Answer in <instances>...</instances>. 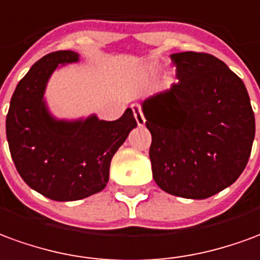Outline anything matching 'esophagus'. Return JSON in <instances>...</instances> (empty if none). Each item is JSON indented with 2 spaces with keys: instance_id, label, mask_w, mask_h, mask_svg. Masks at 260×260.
Masks as SVG:
<instances>
[{
  "instance_id": "34e87169",
  "label": "esophagus",
  "mask_w": 260,
  "mask_h": 260,
  "mask_svg": "<svg viewBox=\"0 0 260 260\" xmlns=\"http://www.w3.org/2000/svg\"><path fill=\"white\" fill-rule=\"evenodd\" d=\"M132 110H133V115L136 117V121L139 126H144L145 124V117L143 115V109L139 104H133L132 105Z\"/></svg>"
}]
</instances>
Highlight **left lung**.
Masks as SVG:
<instances>
[{
  "label": "left lung",
  "instance_id": "obj_1",
  "mask_svg": "<svg viewBox=\"0 0 260 260\" xmlns=\"http://www.w3.org/2000/svg\"><path fill=\"white\" fill-rule=\"evenodd\" d=\"M171 60L179 81L143 102L152 178L169 194L207 199L246 167L255 115L244 82L224 61L198 51Z\"/></svg>",
  "mask_w": 260,
  "mask_h": 260
}]
</instances>
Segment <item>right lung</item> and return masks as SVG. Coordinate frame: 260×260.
<instances>
[{"instance_id": "1", "label": "right lung", "mask_w": 260, "mask_h": 260, "mask_svg": "<svg viewBox=\"0 0 260 260\" xmlns=\"http://www.w3.org/2000/svg\"><path fill=\"white\" fill-rule=\"evenodd\" d=\"M78 61L60 50L46 54L16 85L7 115V140L21 178L46 198L74 202L101 192L109 180L110 161L137 126L133 110L120 119L64 121L51 117L43 93L58 64Z\"/></svg>"}]
</instances>
